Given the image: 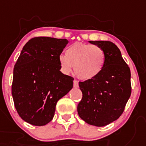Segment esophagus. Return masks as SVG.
Listing matches in <instances>:
<instances>
[{"label":"esophagus","mask_w":146,"mask_h":146,"mask_svg":"<svg viewBox=\"0 0 146 146\" xmlns=\"http://www.w3.org/2000/svg\"><path fill=\"white\" fill-rule=\"evenodd\" d=\"M79 86V82H78L77 80H73V87L74 88H77Z\"/></svg>","instance_id":"1"}]
</instances>
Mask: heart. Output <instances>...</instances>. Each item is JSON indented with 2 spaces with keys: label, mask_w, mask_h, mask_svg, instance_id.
<instances>
[{
  "label": "heart",
  "mask_w": 146,
  "mask_h": 146,
  "mask_svg": "<svg viewBox=\"0 0 146 146\" xmlns=\"http://www.w3.org/2000/svg\"><path fill=\"white\" fill-rule=\"evenodd\" d=\"M105 54L101 47L76 42L66 48L65 55H60L59 64L65 73H74L81 80H90L101 73L104 65Z\"/></svg>",
  "instance_id": "1"
}]
</instances>
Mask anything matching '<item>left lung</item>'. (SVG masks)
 Returning a JSON list of instances; mask_svg holds the SVG:
<instances>
[{
    "instance_id": "8db88e82",
    "label": "left lung",
    "mask_w": 146,
    "mask_h": 146,
    "mask_svg": "<svg viewBox=\"0 0 146 146\" xmlns=\"http://www.w3.org/2000/svg\"><path fill=\"white\" fill-rule=\"evenodd\" d=\"M104 51V67L96 77L79 82L82 98L78 114L85 122L103 127L117 120L131 95L130 70L117 45L109 41H89Z\"/></svg>"
}]
</instances>
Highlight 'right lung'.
<instances>
[{
	"instance_id": "add662e5",
	"label": "right lung",
	"mask_w": 146,
	"mask_h": 146,
	"mask_svg": "<svg viewBox=\"0 0 146 146\" xmlns=\"http://www.w3.org/2000/svg\"><path fill=\"white\" fill-rule=\"evenodd\" d=\"M67 43L65 38H33L15 64L11 88L15 108L30 124L51 121L57 101L73 88V78L60 71L59 56Z\"/></svg>"
}]
</instances>
